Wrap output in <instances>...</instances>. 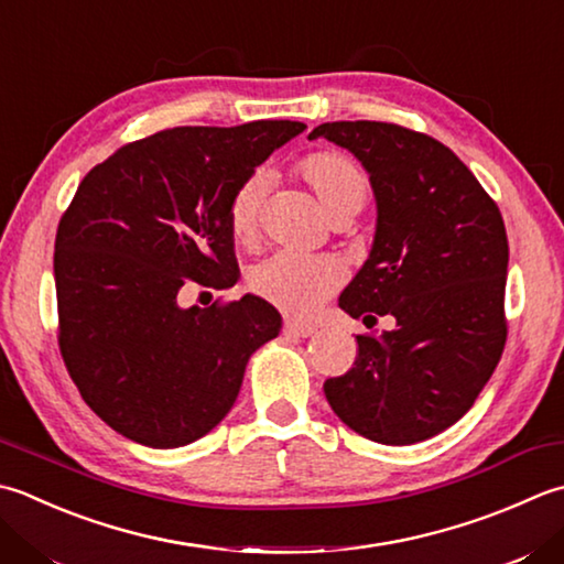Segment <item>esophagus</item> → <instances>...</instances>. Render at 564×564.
Here are the masks:
<instances>
[{
  "label": "esophagus",
  "instance_id": "34e87169",
  "mask_svg": "<svg viewBox=\"0 0 564 564\" xmlns=\"http://www.w3.org/2000/svg\"><path fill=\"white\" fill-rule=\"evenodd\" d=\"M315 333V327L313 325H307V323H297V319H293V317H289L283 323V335L285 337H311Z\"/></svg>",
  "mask_w": 564,
  "mask_h": 564
}]
</instances>
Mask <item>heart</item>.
<instances>
[{
  "instance_id": "heart-1",
  "label": "heart",
  "mask_w": 564,
  "mask_h": 564,
  "mask_svg": "<svg viewBox=\"0 0 564 564\" xmlns=\"http://www.w3.org/2000/svg\"><path fill=\"white\" fill-rule=\"evenodd\" d=\"M305 183L313 187L319 207L333 219L355 217L367 203L369 183L359 163L345 153L319 151L301 163ZM269 191V175L251 173L241 181L227 207V225L237 245H253L259 237L261 205ZM345 271L329 257H305L295 251H275L249 271V289L263 301L291 315H311L333 295Z\"/></svg>"
}]
</instances>
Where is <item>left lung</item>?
<instances>
[{
  "label": "left lung",
  "instance_id": "8db88e82",
  "mask_svg": "<svg viewBox=\"0 0 564 564\" xmlns=\"http://www.w3.org/2000/svg\"><path fill=\"white\" fill-rule=\"evenodd\" d=\"M317 137L355 153L377 197L369 259L339 307L395 319L391 333L357 335L355 367L325 381L327 403L373 443H423L469 411L501 359L509 271L501 213L467 165L421 131L327 121L307 139Z\"/></svg>",
  "mask_w": 564,
  "mask_h": 564
}]
</instances>
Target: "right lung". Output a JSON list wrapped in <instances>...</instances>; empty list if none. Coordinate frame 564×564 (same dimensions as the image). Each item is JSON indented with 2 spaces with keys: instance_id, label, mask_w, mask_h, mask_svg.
<instances>
[{
  "instance_id": "1",
  "label": "right lung",
  "mask_w": 564,
  "mask_h": 564,
  "mask_svg": "<svg viewBox=\"0 0 564 564\" xmlns=\"http://www.w3.org/2000/svg\"><path fill=\"white\" fill-rule=\"evenodd\" d=\"M303 121L175 127L115 151L77 185L55 235L58 345L83 401L139 445L207 435L235 405L249 357L281 333L271 303L181 307L187 283H237L227 207Z\"/></svg>"
}]
</instances>
